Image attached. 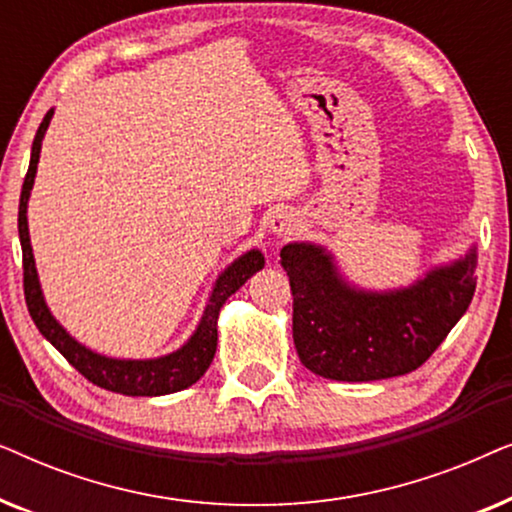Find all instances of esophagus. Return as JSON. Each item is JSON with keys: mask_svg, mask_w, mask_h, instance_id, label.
Wrapping results in <instances>:
<instances>
[{"mask_svg": "<svg viewBox=\"0 0 512 512\" xmlns=\"http://www.w3.org/2000/svg\"><path fill=\"white\" fill-rule=\"evenodd\" d=\"M298 226H300L298 214H293L291 209H277L270 219V230H272V235H277V237L293 235L298 230Z\"/></svg>", "mask_w": 512, "mask_h": 512, "instance_id": "34e87169", "label": "esophagus"}]
</instances>
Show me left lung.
<instances>
[{"label": "left lung", "mask_w": 512, "mask_h": 512, "mask_svg": "<svg viewBox=\"0 0 512 512\" xmlns=\"http://www.w3.org/2000/svg\"><path fill=\"white\" fill-rule=\"evenodd\" d=\"M282 268L293 293V342L326 380L373 382L412 373L464 317L475 293V244L398 289H361L314 242H289Z\"/></svg>", "instance_id": "8db88e82"}]
</instances>
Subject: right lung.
<instances>
[{"label": "right lung", "mask_w": 512, "mask_h": 512, "mask_svg": "<svg viewBox=\"0 0 512 512\" xmlns=\"http://www.w3.org/2000/svg\"><path fill=\"white\" fill-rule=\"evenodd\" d=\"M53 109L48 111L41 121L37 135L32 142V156L30 167H27L23 191H20V205H18V235L20 247H23V284H25V303L30 310V317L37 324L39 333L79 370V373L90 380L97 387L116 391L123 396H165L174 394V391L188 389L191 384L200 380L207 373L209 363H212L216 354V321H219L221 307L226 300L247 282L251 275L263 270L265 258L261 249H249L242 256H237L226 270L216 277L209 293V300L205 305V312L195 326L191 338H188L179 349L170 354L153 356V359H114V356H104L100 352L81 345L74 335L67 333V328L53 317L48 310L44 291L39 284V272L34 265L32 242H30V228H27V202H30V193L34 186V177H37L39 153L41 142L51 125Z\"/></svg>", "instance_id": "add662e5"}]
</instances>
